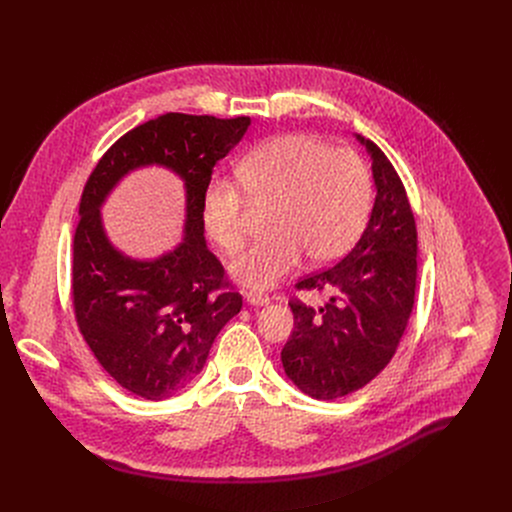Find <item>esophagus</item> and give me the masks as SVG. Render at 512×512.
Here are the masks:
<instances>
[{
    "mask_svg": "<svg viewBox=\"0 0 512 512\" xmlns=\"http://www.w3.org/2000/svg\"><path fill=\"white\" fill-rule=\"evenodd\" d=\"M245 300H247V304H251V306H267L269 304V298L265 296V294H261V291H247L245 294Z\"/></svg>",
    "mask_w": 512,
    "mask_h": 512,
    "instance_id": "esophagus-1",
    "label": "esophagus"
}]
</instances>
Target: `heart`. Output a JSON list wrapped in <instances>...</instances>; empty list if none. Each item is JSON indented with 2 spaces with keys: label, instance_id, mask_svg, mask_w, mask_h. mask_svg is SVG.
Here are the masks:
<instances>
[{
  "label": "heart",
  "instance_id": "heart-1",
  "mask_svg": "<svg viewBox=\"0 0 512 512\" xmlns=\"http://www.w3.org/2000/svg\"><path fill=\"white\" fill-rule=\"evenodd\" d=\"M239 178L255 206L271 208L273 233L231 265L237 281L267 289L279 283L308 253L314 263L346 255L373 204V180L367 164L352 150L310 133L273 137L241 162ZM202 223L225 253H237L247 239V198L229 178H214L202 196Z\"/></svg>",
  "mask_w": 512,
  "mask_h": 512
}]
</instances>
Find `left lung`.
Instances as JSON below:
<instances>
[{
  "instance_id": "obj_1",
  "label": "left lung",
  "mask_w": 512,
  "mask_h": 512,
  "mask_svg": "<svg viewBox=\"0 0 512 512\" xmlns=\"http://www.w3.org/2000/svg\"><path fill=\"white\" fill-rule=\"evenodd\" d=\"M354 135L373 160L369 225L342 261L296 285L330 298L318 310L289 302L294 332L281 350L289 381L320 401L362 389L387 367L415 300L417 231L407 192L377 145Z\"/></svg>"
}]
</instances>
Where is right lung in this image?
I'll return each mask as SVG.
<instances>
[{
    "mask_svg": "<svg viewBox=\"0 0 512 512\" xmlns=\"http://www.w3.org/2000/svg\"><path fill=\"white\" fill-rule=\"evenodd\" d=\"M249 117L166 113L119 137L87 180L72 249L77 324L101 367L129 393L164 401L188 389L243 298L206 247L202 196L212 168L243 139ZM156 165L185 184L183 241L135 260L108 239L100 208L131 171Z\"/></svg>",
    "mask_w": 512,
    "mask_h": 512,
    "instance_id": "1",
    "label": "right lung"
}]
</instances>
